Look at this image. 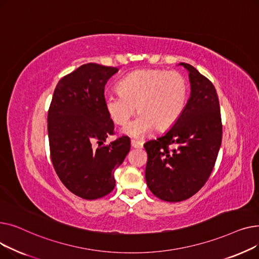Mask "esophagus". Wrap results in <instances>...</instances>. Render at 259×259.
<instances>
[{"label":"esophagus","instance_id":"esophagus-1","mask_svg":"<svg viewBox=\"0 0 259 259\" xmlns=\"http://www.w3.org/2000/svg\"><path fill=\"white\" fill-rule=\"evenodd\" d=\"M131 146H132V148H143V143L140 141L131 140Z\"/></svg>","mask_w":259,"mask_h":259}]
</instances>
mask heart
I'll return each mask as SVG.
<instances>
[{"label":"heart","instance_id":"obj_1","mask_svg":"<svg viewBox=\"0 0 259 259\" xmlns=\"http://www.w3.org/2000/svg\"><path fill=\"white\" fill-rule=\"evenodd\" d=\"M118 90L106 94V110L116 125L122 126L138 106L140 115L124 128V132L141 138L154 127L164 131L175 124L185 109L189 85L179 71L142 69L122 78Z\"/></svg>","mask_w":259,"mask_h":259}]
</instances>
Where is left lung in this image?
Here are the masks:
<instances>
[{
    "instance_id": "obj_1",
    "label": "left lung",
    "mask_w": 259,
    "mask_h": 259,
    "mask_svg": "<svg viewBox=\"0 0 259 259\" xmlns=\"http://www.w3.org/2000/svg\"><path fill=\"white\" fill-rule=\"evenodd\" d=\"M190 97L180 118L162 137L144 145L146 182L158 198L178 202L193 196L210 178L223 138L221 107L212 81L191 65ZM171 144L178 146L170 149Z\"/></svg>"
}]
</instances>
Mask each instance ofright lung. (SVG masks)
<instances>
[{
	"mask_svg": "<svg viewBox=\"0 0 259 259\" xmlns=\"http://www.w3.org/2000/svg\"><path fill=\"white\" fill-rule=\"evenodd\" d=\"M118 69L94 63L81 65L63 76L54 89L48 110V138L54 170L70 192L97 199L114 189V171L130 151L105 107V85Z\"/></svg>",
	"mask_w": 259,
	"mask_h": 259,
	"instance_id": "1",
	"label": "right lung"
}]
</instances>
